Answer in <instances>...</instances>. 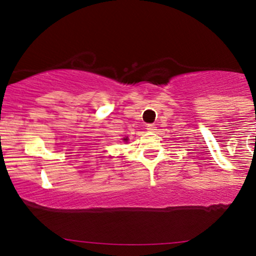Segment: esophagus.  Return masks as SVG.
I'll return each mask as SVG.
<instances>
[{
  "instance_id": "esophagus-1",
  "label": "esophagus",
  "mask_w": 256,
  "mask_h": 256,
  "mask_svg": "<svg viewBox=\"0 0 256 256\" xmlns=\"http://www.w3.org/2000/svg\"><path fill=\"white\" fill-rule=\"evenodd\" d=\"M146 129L148 132H154V130H156V127H155V124H146Z\"/></svg>"
}]
</instances>
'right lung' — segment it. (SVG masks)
Segmentation results:
<instances>
[{
    "label": "right lung",
    "mask_w": 256,
    "mask_h": 256,
    "mask_svg": "<svg viewBox=\"0 0 256 256\" xmlns=\"http://www.w3.org/2000/svg\"><path fill=\"white\" fill-rule=\"evenodd\" d=\"M124 141H127V138H124Z\"/></svg>",
    "instance_id": "right-lung-1"
}]
</instances>
